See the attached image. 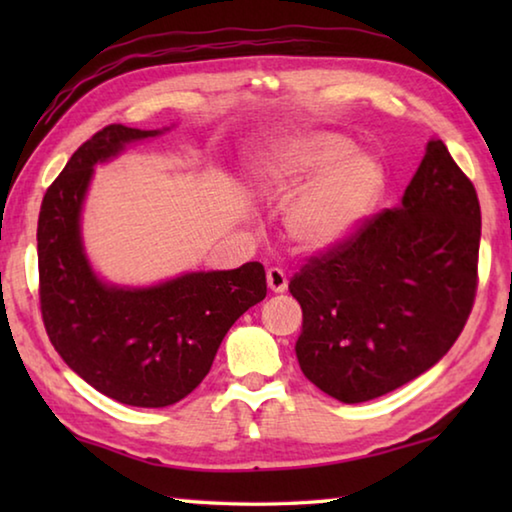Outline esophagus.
Instances as JSON below:
<instances>
[{"label":"esophagus","mask_w":512,"mask_h":512,"mask_svg":"<svg viewBox=\"0 0 512 512\" xmlns=\"http://www.w3.org/2000/svg\"><path fill=\"white\" fill-rule=\"evenodd\" d=\"M266 282H268V289L273 293H284L287 291V273L282 271V268H268L266 271Z\"/></svg>","instance_id":"obj_1"}]
</instances>
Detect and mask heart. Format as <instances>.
Here are the masks:
<instances>
[{
  "label": "heart",
  "instance_id": "b5f03b06",
  "mask_svg": "<svg viewBox=\"0 0 512 512\" xmlns=\"http://www.w3.org/2000/svg\"><path fill=\"white\" fill-rule=\"evenodd\" d=\"M287 207V230L305 250L341 244L361 228L384 189V171L354 153L339 133L298 131L275 140L250 164V180L266 198H284L305 180Z\"/></svg>",
  "mask_w": 512,
  "mask_h": 512
}]
</instances>
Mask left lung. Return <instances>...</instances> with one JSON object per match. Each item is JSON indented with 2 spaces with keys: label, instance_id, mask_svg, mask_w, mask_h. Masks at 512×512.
I'll use <instances>...</instances> for the list:
<instances>
[{
  "label": "left lung",
  "instance_id": "obj_1",
  "mask_svg": "<svg viewBox=\"0 0 512 512\" xmlns=\"http://www.w3.org/2000/svg\"><path fill=\"white\" fill-rule=\"evenodd\" d=\"M479 241L476 189L431 140L402 203L311 257L289 282L302 307L296 357L305 377L359 404L436 366L472 311Z\"/></svg>",
  "mask_w": 512,
  "mask_h": 512
}]
</instances>
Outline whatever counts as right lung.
<instances>
[{
	"label": "right lung",
	"instance_id": "1",
	"mask_svg": "<svg viewBox=\"0 0 512 512\" xmlns=\"http://www.w3.org/2000/svg\"><path fill=\"white\" fill-rule=\"evenodd\" d=\"M160 133L121 124L94 133L47 189L38 219L40 309L51 345L99 393L142 409L192 393L235 320L266 298L259 262L142 289L108 284L92 271L81 210L94 167Z\"/></svg>",
	"mask_w": 512,
	"mask_h": 512
}]
</instances>
